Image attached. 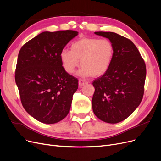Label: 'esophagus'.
I'll list each match as a JSON object with an SVG mask.
<instances>
[{
    "label": "esophagus",
    "mask_w": 161,
    "mask_h": 161,
    "mask_svg": "<svg viewBox=\"0 0 161 161\" xmlns=\"http://www.w3.org/2000/svg\"><path fill=\"white\" fill-rule=\"evenodd\" d=\"M87 83H88L87 81H86L85 80H79V87L81 88L82 86L87 84Z\"/></svg>",
    "instance_id": "esophagus-1"
}]
</instances>
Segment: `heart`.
I'll use <instances>...</instances> for the list:
<instances>
[{
    "label": "heart",
    "instance_id": "obj_1",
    "mask_svg": "<svg viewBox=\"0 0 161 161\" xmlns=\"http://www.w3.org/2000/svg\"><path fill=\"white\" fill-rule=\"evenodd\" d=\"M114 56V47L107 39L84 37L72 43L71 51L66 48L60 53L63 68L69 74L74 72L80 64L81 77L101 76L109 68Z\"/></svg>",
    "mask_w": 161,
    "mask_h": 161
}]
</instances>
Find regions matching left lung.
Listing matches in <instances>:
<instances>
[{
    "mask_svg": "<svg viewBox=\"0 0 161 161\" xmlns=\"http://www.w3.org/2000/svg\"><path fill=\"white\" fill-rule=\"evenodd\" d=\"M95 34L112 42L114 56L108 70L93 82V110L102 121L116 124L126 119L141 103L146 66L130 39L114 32L97 31Z\"/></svg>",
    "mask_w": 161,
    "mask_h": 161,
    "instance_id": "left-lung-1",
    "label": "left lung"
}]
</instances>
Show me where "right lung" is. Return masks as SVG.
I'll return each instance as SVG.
<instances>
[{"instance_id": "add662e5", "label": "right lung", "mask_w": 161, "mask_h": 161, "mask_svg": "<svg viewBox=\"0 0 161 161\" xmlns=\"http://www.w3.org/2000/svg\"><path fill=\"white\" fill-rule=\"evenodd\" d=\"M78 35L72 30L44 31L21 48L15 80L26 112L44 124L63 120L71 107L78 80L62 66L60 53Z\"/></svg>"}]
</instances>
